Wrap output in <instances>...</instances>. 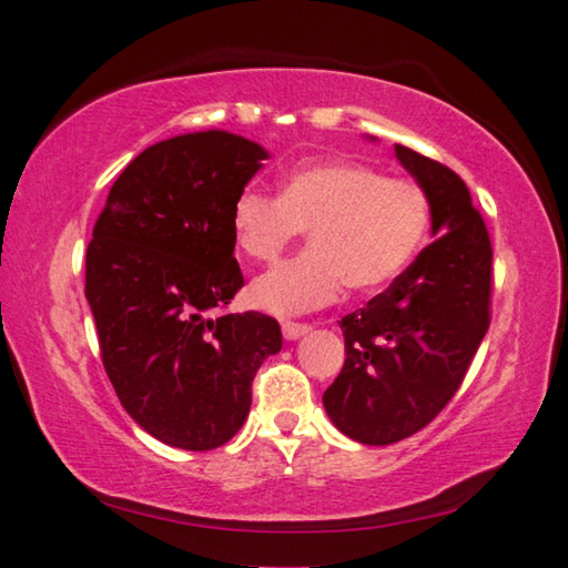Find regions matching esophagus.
<instances>
[{
  "label": "esophagus",
  "mask_w": 568,
  "mask_h": 568,
  "mask_svg": "<svg viewBox=\"0 0 568 568\" xmlns=\"http://www.w3.org/2000/svg\"><path fill=\"white\" fill-rule=\"evenodd\" d=\"M305 333H311V325L307 323H291V321L283 323L285 341H297V338H303Z\"/></svg>",
  "instance_id": "obj_1"
}]
</instances>
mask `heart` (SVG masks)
I'll list each match as a JSON object with an SVG mask.
<instances>
[{
  "instance_id": "1",
  "label": "heart",
  "mask_w": 568,
  "mask_h": 568,
  "mask_svg": "<svg viewBox=\"0 0 568 568\" xmlns=\"http://www.w3.org/2000/svg\"><path fill=\"white\" fill-rule=\"evenodd\" d=\"M428 223L430 203L420 185L345 160L295 165L281 195L245 185L230 210L235 245L257 263H273L311 230L303 255L250 287L253 305L275 315L328 305L345 283L361 293L388 285L416 255Z\"/></svg>"
}]
</instances>
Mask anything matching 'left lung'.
I'll list each match as a JSON object with an SVG mask.
<instances>
[{"instance_id": "left-lung-1", "label": "left lung", "mask_w": 568, "mask_h": 568, "mask_svg": "<svg viewBox=\"0 0 568 568\" xmlns=\"http://www.w3.org/2000/svg\"><path fill=\"white\" fill-rule=\"evenodd\" d=\"M373 140V138H371ZM430 203L434 243L388 291L341 321L345 363L323 406L365 446H388L428 426L454 398L491 323L494 250L484 217L454 170L396 145Z\"/></svg>"}]
</instances>
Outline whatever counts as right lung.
Masks as SVG:
<instances>
[{"mask_svg": "<svg viewBox=\"0 0 568 568\" xmlns=\"http://www.w3.org/2000/svg\"><path fill=\"white\" fill-rule=\"evenodd\" d=\"M267 158L225 130L155 142L114 180L94 223L84 295L104 371L134 423L168 446L227 444L257 368L283 348L271 315L215 313L245 285L230 210Z\"/></svg>", "mask_w": 568, "mask_h": 568, "instance_id": "obj_1", "label": "right lung"}]
</instances>
